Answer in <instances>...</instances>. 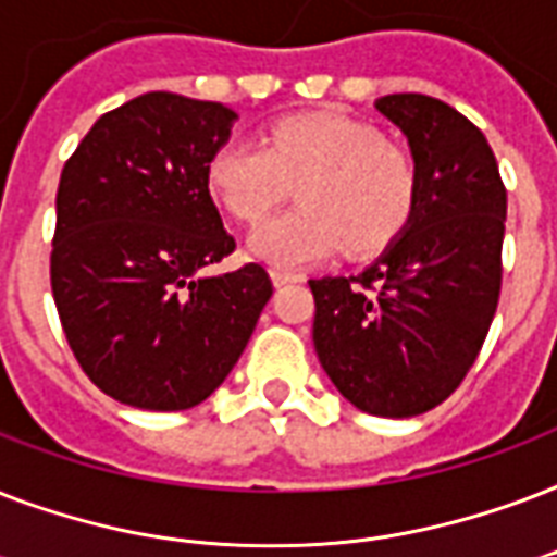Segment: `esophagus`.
I'll use <instances>...</instances> for the list:
<instances>
[{
	"label": "esophagus",
	"instance_id": "obj_1",
	"mask_svg": "<svg viewBox=\"0 0 557 557\" xmlns=\"http://www.w3.org/2000/svg\"><path fill=\"white\" fill-rule=\"evenodd\" d=\"M297 274H292V271H283V269H271V283L274 286H288V283H297Z\"/></svg>",
	"mask_w": 557,
	"mask_h": 557
}]
</instances>
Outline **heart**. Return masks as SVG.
Returning a JSON list of instances; mask_svg holds the SVG:
<instances>
[{"instance_id": "heart-1", "label": "heart", "mask_w": 557, "mask_h": 557, "mask_svg": "<svg viewBox=\"0 0 557 557\" xmlns=\"http://www.w3.org/2000/svg\"><path fill=\"white\" fill-rule=\"evenodd\" d=\"M292 185L300 208L248 236L251 257L283 271L393 243L416 208L419 170L405 150L341 112L286 117L265 144L227 141L208 164L210 196L239 222H260Z\"/></svg>"}]
</instances>
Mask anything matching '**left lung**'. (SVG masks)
Returning <instances> with one entry per match:
<instances>
[{
  "mask_svg": "<svg viewBox=\"0 0 557 557\" xmlns=\"http://www.w3.org/2000/svg\"><path fill=\"white\" fill-rule=\"evenodd\" d=\"M375 109L419 170L410 222L358 277L309 280L323 372L372 416L428 413L476 361L500 297L506 187L485 135L428 95Z\"/></svg>",
  "mask_w": 557,
  "mask_h": 557,
  "instance_id": "8db88e82",
  "label": "left lung"
}]
</instances>
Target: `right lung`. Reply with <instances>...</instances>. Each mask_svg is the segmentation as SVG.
I'll use <instances>...</instances> for the list:
<instances>
[{"label":"right lung","mask_w":557,"mask_h":557,"mask_svg":"<svg viewBox=\"0 0 557 557\" xmlns=\"http://www.w3.org/2000/svg\"><path fill=\"white\" fill-rule=\"evenodd\" d=\"M234 109L147 91L95 121L57 190L51 292L83 372L141 410H187L248 347L271 280L234 251L208 190Z\"/></svg>","instance_id":"1"}]
</instances>
